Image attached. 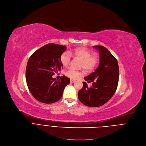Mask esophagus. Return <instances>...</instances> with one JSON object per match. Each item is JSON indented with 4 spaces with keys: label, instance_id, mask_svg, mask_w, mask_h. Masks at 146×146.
<instances>
[{
    "label": "esophagus",
    "instance_id": "1",
    "mask_svg": "<svg viewBox=\"0 0 146 146\" xmlns=\"http://www.w3.org/2000/svg\"><path fill=\"white\" fill-rule=\"evenodd\" d=\"M76 82V81H75V80H72V79L70 80V83H72H72H74V82Z\"/></svg>",
    "mask_w": 146,
    "mask_h": 146
}]
</instances>
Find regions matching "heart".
<instances>
[{
    "instance_id": "b5f03b06",
    "label": "heart",
    "mask_w": 146,
    "mask_h": 146,
    "mask_svg": "<svg viewBox=\"0 0 146 146\" xmlns=\"http://www.w3.org/2000/svg\"><path fill=\"white\" fill-rule=\"evenodd\" d=\"M72 55L81 60V67L87 71L93 70L98 62V57L97 55L92 54V52L88 49L79 48L69 52H63L60 58L61 64L64 66L68 65L71 61ZM65 74L72 79H77L81 76L82 73L74 68H70L66 70Z\"/></svg>"
}]
</instances>
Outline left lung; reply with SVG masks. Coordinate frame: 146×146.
I'll use <instances>...</instances> for the list:
<instances>
[{"instance_id": "obj_1", "label": "left lung", "mask_w": 146, "mask_h": 146, "mask_svg": "<svg viewBox=\"0 0 146 146\" xmlns=\"http://www.w3.org/2000/svg\"><path fill=\"white\" fill-rule=\"evenodd\" d=\"M100 53L98 67L84 78L93 82L89 87L83 82V87L78 93L80 101L89 107H98L106 104L116 92L119 80V66L117 59L105 47L93 46Z\"/></svg>"}]
</instances>
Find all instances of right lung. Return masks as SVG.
<instances>
[{"label":"right lung","instance_id":"add662e5","mask_svg":"<svg viewBox=\"0 0 146 146\" xmlns=\"http://www.w3.org/2000/svg\"><path fill=\"white\" fill-rule=\"evenodd\" d=\"M66 47L48 44L36 50L29 57L26 68V82L33 97L44 104H52L62 97L70 79L63 76L56 81L52 76L62 68L61 54Z\"/></svg>","mask_w":146,"mask_h":146}]
</instances>
